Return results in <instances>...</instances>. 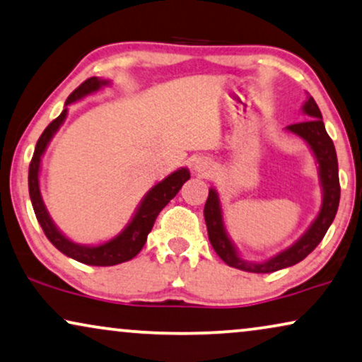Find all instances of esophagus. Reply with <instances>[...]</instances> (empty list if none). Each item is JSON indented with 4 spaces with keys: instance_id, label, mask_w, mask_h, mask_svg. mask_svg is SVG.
<instances>
[{
    "instance_id": "1",
    "label": "esophagus",
    "mask_w": 362,
    "mask_h": 362,
    "mask_svg": "<svg viewBox=\"0 0 362 362\" xmlns=\"http://www.w3.org/2000/svg\"><path fill=\"white\" fill-rule=\"evenodd\" d=\"M194 168L202 175H205V173H209V168H210V162L206 160V158H197V162L194 163Z\"/></svg>"
}]
</instances>
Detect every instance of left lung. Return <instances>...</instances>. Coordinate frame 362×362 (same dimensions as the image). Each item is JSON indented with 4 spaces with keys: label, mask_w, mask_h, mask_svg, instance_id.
Segmentation results:
<instances>
[{
    "label": "left lung",
    "mask_w": 362,
    "mask_h": 362,
    "mask_svg": "<svg viewBox=\"0 0 362 362\" xmlns=\"http://www.w3.org/2000/svg\"><path fill=\"white\" fill-rule=\"evenodd\" d=\"M303 110L310 115V119L300 124L288 125V131H291L296 136L305 139L310 144V147L315 152L316 160L320 163V175L322 190H325V199H322V206L320 215L315 220V223L310 226L305 237L300 242H296L291 248L285 250L283 253L268 259L264 263H248L242 259L235 252L233 245L226 237L223 223H221V211L216 192L210 189L209 199L205 202L204 216L206 230H209V240L216 255L228 264V267L243 269L250 273H273L281 268L293 267L305 259L313 250H315L322 238H325L327 228L334 220L336 211H338L341 187H339V173H338V157H336V148L332 144L331 137L327 136L325 122H322L321 110L315 103V99L308 98Z\"/></svg>",
    "instance_id": "1"
}]
</instances>
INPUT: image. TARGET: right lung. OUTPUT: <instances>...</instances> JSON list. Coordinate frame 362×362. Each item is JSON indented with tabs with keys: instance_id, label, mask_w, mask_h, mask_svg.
<instances>
[{
	"instance_id": "add662e5",
	"label": "right lung",
	"mask_w": 362,
	"mask_h": 362,
	"mask_svg": "<svg viewBox=\"0 0 362 362\" xmlns=\"http://www.w3.org/2000/svg\"><path fill=\"white\" fill-rule=\"evenodd\" d=\"M104 84H107V81H100L98 77H89V79H86L79 88L72 90L69 98L66 99V105H69L77 99L84 98V95L94 93V90H98L100 86ZM66 114L67 109L62 110L59 117H56L45 129V132H42L41 137L37 139L35 153H33L30 163L28 185H30V197L36 218L40 221L41 228L45 231L47 240H49L61 253L76 259V262L93 264V267H112V264L129 262V259L136 257V255L142 250L144 245H146L147 235L151 233L157 215L160 214L163 206L178 194L182 185L190 178V173L187 168H180V170L173 172L172 175H168L165 178V180H162L160 184L153 187V189L146 195V199L142 200L136 216H134L127 228H125L119 237H115L114 240H110V242L104 245H99V247H81V245L72 243L71 240H67L64 235L56 228L54 223H52L49 218V215H47L46 206L42 204L40 194V180H37L42 152H45L46 146L49 144L51 137L54 136V132L59 129L62 120L66 119Z\"/></svg>"
}]
</instances>
